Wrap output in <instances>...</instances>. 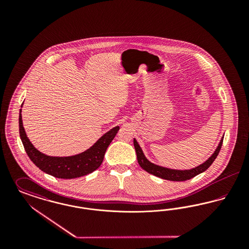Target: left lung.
<instances>
[{"mask_svg":"<svg viewBox=\"0 0 249 249\" xmlns=\"http://www.w3.org/2000/svg\"><path fill=\"white\" fill-rule=\"evenodd\" d=\"M223 138L224 137H222L221 141L219 142V144H218L217 148L215 149V151L213 152V154L204 163H202V164L196 167V168H193L191 170H185V171L172 170V169H168V168H164V167L156 165V164L151 163L144 157L140 145L138 144V142H137L135 139H133V144H134V148H135L136 155H137L138 163H139V165L141 166L144 171H146L147 173L153 175L155 177L162 178V179H165V180H170V181H186V180H189V179H191V178L198 176L199 174L204 172L205 170H207L211 166V164L213 162V160H215V158L217 157V155L219 153V151H220V148H221L222 142H223Z\"/></svg>","mask_w":249,"mask_h":249,"instance_id":"obj_1","label":"left lung"}]
</instances>
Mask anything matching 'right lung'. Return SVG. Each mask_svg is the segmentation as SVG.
Returning <instances> with one entry per match:
<instances>
[{
  "mask_svg": "<svg viewBox=\"0 0 249 249\" xmlns=\"http://www.w3.org/2000/svg\"><path fill=\"white\" fill-rule=\"evenodd\" d=\"M19 112V135L26 153L40 170L54 178L61 179L80 178L97 170L104 160L108 145L113 141L119 130L118 126L109 130L89 149L81 154L71 157H50L38 151L30 142L24 130L21 109Z\"/></svg>",
  "mask_w": 249,
  "mask_h": 249,
  "instance_id": "add662e5",
  "label": "right lung"
}]
</instances>
